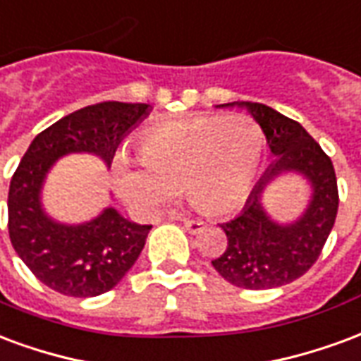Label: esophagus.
I'll return each instance as SVG.
<instances>
[{"instance_id":"esophagus-1","label":"esophagus","mask_w":361,"mask_h":361,"mask_svg":"<svg viewBox=\"0 0 361 361\" xmlns=\"http://www.w3.org/2000/svg\"><path fill=\"white\" fill-rule=\"evenodd\" d=\"M183 225L190 235H198V233H202L206 228V223L200 219H183Z\"/></svg>"}]
</instances>
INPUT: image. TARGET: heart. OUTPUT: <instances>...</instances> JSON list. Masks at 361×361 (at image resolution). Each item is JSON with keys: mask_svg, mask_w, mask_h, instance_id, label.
Masks as SVG:
<instances>
[{"mask_svg": "<svg viewBox=\"0 0 361 361\" xmlns=\"http://www.w3.org/2000/svg\"><path fill=\"white\" fill-rule=\"evenodd\" d=\"M264 148V128L248 115L163 121L138 138L140 159L115 155L113 184L138 213H155L178 188L202 212L225 213L248 198Z\"/></svg>", "mask_w": 361, "mask_h": 361, "instance_id": "obj_1", "label": "heart"}]
</instances>
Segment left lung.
I'll list each match as a JSON object with an SVG mask.
<instances>
[{"label": "left lung", "mask_w": 361, "mask_h": 361, "mask_svg": "<svg viewBox=\"0 0 361 361\" xmlns=\"http://www.w3.org/2000/svg\"><path fill=\"white\" fill-rule=\"evenodd\" d=\"M217 107H240L264 128L275 157L250 192L246 206L235 219L223 223L227 250L212 265L231 285L265 290L302 277L325 246L338 209L335 167L306 128L254 102H233ZM298 174L310 186L307 207L296 220L281 224L264 209L267 186L283 174Z\"/></svg>", "instance_id": "1"}]
</instances>
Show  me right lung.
<instances>
[{"label": "right lung", "mask_w": 361, "mask_h": 361, "mask_svg": "<svg viewBox=\"0 0 361 361\" xmlns=\"http://www.w3.org/2000/svg\"><path fill=\"white\" fill-rule=\"evenodd\" d=\"M152 111L148 104L104 102L71 113L32 140L9 184V238L38 281L65 296L111 290L140 256L152 225L104 207L84 223H61L44 207L42 190L57 159L92 154L109 167L121 140Z\"/></svg>", "instance_id": "obj_1"}]
</instances>
